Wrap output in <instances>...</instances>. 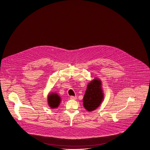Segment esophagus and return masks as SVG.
I'll list each match as a JSON object with an SVG mask.
<instances>
[{
    "label": "esophagus",
    "mask_w": 150,
    "mask_h": 150,
    "mask_svg": "<svg viewBox=\"0 0 150 150\" xmlns=\"http://www.w3.org/2000/svg\"><path fill=\"white\" fill-rule=\"evenodd\" d=\"M70 99L71 100H75L76 99V96H70Z\"/></svg>",
    "instance_id": "obj_1"
}]
</instances>
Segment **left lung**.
Wrapping results in <instances>:
<instances>
[{"mask_svg": "<svg viewBox=\"0 0 150 150\" xmlns=\"http://www.w3.org/2000/svg\"><path fill=\"white\" fill-rule=\"evenodd\" d=\"M101 84V81L96 79L88 83L83 99V106L88 111L96 109L102 102L103 94Z\"/></svg>", "mask_w": 150, "mask_h": 150, "instance_id": "8db88e82", "label": "left lung"}]
</instances>
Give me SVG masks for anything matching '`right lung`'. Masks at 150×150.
Instances as JSON below:
<instances>
[{
	"instance_id": "add662e5",
	"label": "right lung",
	"mask_w": 150,
	"mask_h": 150,
	"mask_svg": "<svg viewBox=\"0 0 150 150\" xmlns=\"http://www.w3.org/2000/svg\"><path fill=\"white\" fill-rule=\"evenodd\" d=\"M48 104L51 108H55L59 105L61 98L57 94L51 93L48 95Z\"/></svg>"
}]
</instances>
